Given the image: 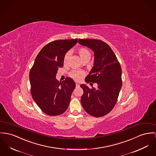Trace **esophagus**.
<instances>
[{
	"label": "esophagus",
	"instance_id": "1",
	"mask_svg": "<svg viewBox=\"0 0 156 156\" xmlns=\"http://www.w3.org/2000/svg\"><path fill=\"white\" fill-rule=\"evenodd\" d=\"M76 87H80V84L76 83Z\"/></svg>",
	"mask_w": 156,
	"mask_h": 156
}]
</instances>
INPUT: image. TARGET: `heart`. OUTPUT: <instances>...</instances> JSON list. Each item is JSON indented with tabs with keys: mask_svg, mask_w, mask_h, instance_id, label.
<instances>
[{
	"mask_svg": "<svg viewBox=\"0 0 156 156\" xmlns=\"http://www.w3.org/2000/svg\"><path fill=\"white\" fill-rule=\"evenodd\" d=\"M78 54L80 55V56L81 57V58L82 59V60H87V59H90L91 58V53L90 52V51L84 48H78ZM71 55V52L70 51H67L65 56H64V58H63V63L64 64H68V62L69 60V57ZM85 75V72L83 71H81V70H73L72 71L69 72V76L73 78V80L77 81H81L84 76Z\"/></svg>",
	"mask_w": 156,
	"mask_h": 156,
	"instance_id": "b5f03b06",
	"label": "heart"
}]
</instances>
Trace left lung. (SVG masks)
Here are the masks:
<instances>
[{"label":"left lung","mask_w":156,"mask_h":156,"mask_svg":"<svg viewBox=\"0 0 156 156\" xmlns=\"http://www.w3.org/2000/svg\"><path fill=\"white\" fill-rule=\"evenodd\" d=\"M78 43L94 52V66L85 82L98 84L97 89L80 85L84 91L81 102L87 113L101 117L108 114L118 101L122 85L120 63L111 48L101 40L79 39Z\"/></svg>","instance_id":"left-lung-1"}]
</instances>
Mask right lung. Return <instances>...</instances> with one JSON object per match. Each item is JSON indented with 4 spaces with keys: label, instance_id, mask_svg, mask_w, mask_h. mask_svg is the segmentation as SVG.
Instances as JSON below:
<instances>
[{
    "label": "right lung",
    "instance_id": "obj_1",
    "mask_svg": "<svg viewBox=\"0 0 156 156\" xmlns=\"http://www.w3.org/2000/svg\"><path fill=\"white\" fill-rule=\"evenodd\" d=\"M78 42V39L51 41L40 50L30 72L31 94L40 108L49 116L63 113L68 108L75 83L67 77L62 83L56 79L63 66L65 53Z\"/></svg>",
    "mask_w": 156,
    "mask_h": 156
}]
</instances>
